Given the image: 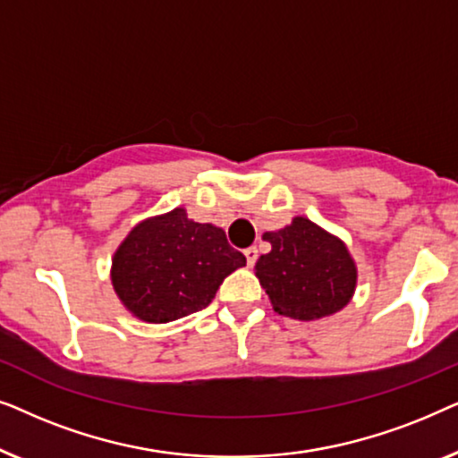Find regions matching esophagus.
<instances>
[{
    "mask_svg": "<svg viewBox=\"0 0 458 458\" xmlns=\"http://www.w3.org/2000/svg\"><path fill=\"white\" fill-rule=\"evenodd\" d=\"M243 256H246L248 267H254L256 260H259V250H256L254 246L252 248H246V250H243Z\"/></svg>",
    "mask_w": 458,
    "mask_h": 458,
    "instance_id": "1",
    "label": "esophagus"
}]
</instances>
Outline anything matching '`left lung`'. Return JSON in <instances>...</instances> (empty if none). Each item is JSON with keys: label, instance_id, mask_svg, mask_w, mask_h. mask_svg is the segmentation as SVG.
Wrapping results in <instances>:
<instances>
[{"label": "left lung", "instance_id": "8db88e82", "mask_svg": "<svg viewBox=\"0 0 458 458\" xmlns=\"http://www.w3.org/2000/svg\"><path fill=\"white\" fill-rule=\"evenodd\" d=\"M262 237L273 250L256 262V277L271 298L275 312L312 321L334 315L350 302L356 267L337 237L304 216Z\"/></svg>", "mask_w": 458, "mask_h": 458}]
</instances>
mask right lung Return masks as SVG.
<instances>
[{
  "mask_svg": "<svg viewBox=\"0 0 458 458\" xmlns=\"http://www.w3.org/2000/svg\"><path fill=\"white\" fill-rule=\"evenodd\" d=\"M243 265L246 256L229 246L223 229L174 208L131 231L112 260V284L141 321L168 323L206 309Z\"/></svg>",
  "mask_w": 458,
  "mask_h": 458,
  "instance_id": "add662e5",
  "label": "right lung"
}]
</instances>
